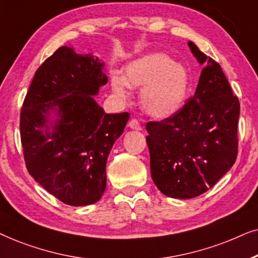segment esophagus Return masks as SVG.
Returning a JSON list of instances; mask_svg holds the SVG:
<instances>
[{"label": "esophagus", "mask_w": 258, "mask_h": 258, "mask_svg": "<svg viewBox=\"0 0 258 258\" xmlns=\"http://www.w3.org/2000/svg\"><path fill=\"white\" fill-rule=\"evenodd\" d=\"M128 127L132 130H136V131H140L142 130V125H140L139 121L137 119H131L128 121Z\"/></svg>", "instance_id": "esophagus-1"}]
</instances>
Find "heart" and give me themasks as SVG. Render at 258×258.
Returning <instances> with one entry per match:
<instances>
[{
  "mask_svg": "<svg viewBox=\"0 0 258 258\" xmlns=\"http://www.w3.org/2000/svg\"><path fill=\"white\" fill-rule=\"evenodd\" d=\"M113 93L121 100L130 97V88H143L140 104L146 113L166 118L183 106L188 91V73L167 55L151 53L133 60L125 67L122 77L113 73Z\"/></svg>",
  "mask_w": 258,
  "mask_h": 258,
  "instance_id": "1",
  "label": "heart"
}]
</instances>
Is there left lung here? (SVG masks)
Masks as SVG:
<instances>
[{
	"mask_svg": "<svg viewBox=\"0 0 258 258\" xmlns=\"http://www.w3.org/2000/svg\"><path fill=\"white\" fill-rule=\"evenodd\" d=\"M202 71L195 95L161 121H149L151 176L165 196L195 198L214 186L235 164L238 98L219 64L188 41Z\"/></svg>",
	"mask_w": 258,
	"mask_h": 258,
	"instance_id": "1",
	"label": "left lung"
}]
</instances>
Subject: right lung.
<instances>
[{
    "label": "right lung",
    "instance_id": "1",
    "mask_svg": "<svg viewBox=\"0 0 258 258\" xmlns=\"http://www.w3.org/2000/svg\"><path fill=\"white\" fill-rule=\"evenodd\" d=\"M105 63L60 47L36 71L20 131L28 172L72 207L97 203L106 188V163L130 114H107L94 100L107 84Z\"/></svg>",
    "mask_w": 258,
    "mask_h": 258
}]
</instances>
